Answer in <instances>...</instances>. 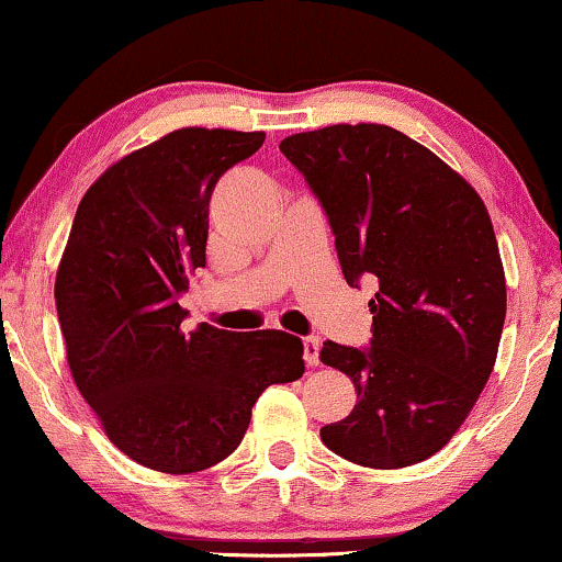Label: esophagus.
Returning a JSON list of instances; mask_svg holds the SVG:
<instances>
[{"mask_svg": "<svg viewBox=\"0 0 562 562\" xmlns=\"http://www.w3.org/2000/svg\"><path fill=\"white\" fill-rule=\"evenodd\" d=\"M303 359H305V363H307V367H318V363H321V341H318V338H305V341H303Z\"/></svg>", "mask_w": 562, "mask_h": 562, "instance_id": "1", "label": "esophagus"}]
</instances>
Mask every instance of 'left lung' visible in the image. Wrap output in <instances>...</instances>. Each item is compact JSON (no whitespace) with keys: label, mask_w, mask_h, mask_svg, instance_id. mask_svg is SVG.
<instances>
[{"label":"left lung","mask_w":562,"mask_h":562,"mask_svg":"<svg viewBox=\"0 0 562 562\" xmlns=\"http://www.w3.org/2000/svg\"><path fill=\"white\" fill-rule=\"evenodd\" d=\"M336 236L351 288L376 282L371 346L326 341L321 361L357 386L326 446L369 469H405L446 446L492 376L507 282L479 193L384 124H334L280 142Z\"/></svg>","instance_id":"1"}]
</instances>
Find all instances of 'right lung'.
I'll use <instances>...</instances> for the list:
<instances>
[{"mask_svg": "<svg viewBox=\"0 0 562 562\" xmlns=\"http://www.w3.org/2000/svg\"><path fill=\"white\" fill-rule=\"evenodd\" d=\"M262 142L186 126L114 162L78 203L55 278L68 367L109 440L153 471L224 461L259 394L305 371L303 341L284 330L180 328L188 274L205 267L213 188Z\"/></svg>", "mask_w": 562, "mask_h": 562, "instance_id": "add662e5", "label": "right lung"}]
</instances>
